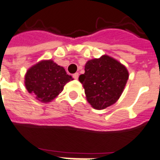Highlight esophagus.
Wrapping results in <instances>:
<instances>
[{
  "label": "esophagus",
  "mask_w": 160,
  "mask_h": 160,
  "mask_svg": "<svg viewBox=\"0 0 160 160\" xmlns=\"http://www.w3.org/2000/svg\"><path fill=\"white\" fill-rule=\"evenodd\" d=\"M78 76H79L78 72H76V73H74V74L72 75V77H73V78L76 79V80H77V79L78 78Z\"/></svg>",
  "instance_id": "34e87169"
}]
</instances>
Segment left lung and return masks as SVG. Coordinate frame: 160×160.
Instances as JSON below:
<instances>
[{
  "mask_svg": "<svg viewBox=\"0 0 160 160\" xmlns=\"http://www.w3.org/2000/svg\"><path fill=\"white\" fill-rule=\"evenodd\" d=\"M129 77L128 71L117 59L104 55L86 63L79 81L85 90L87 101L101 110L113 105L122 95Z\"/></svg>",
  "mask_w": 160,
  "mask_h": 160,
  "instance_id": "left-lung-1",
  "label": "left lung"
}]
</instances>
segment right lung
I'll return each instance as SVG.
<instances>
[{
    "instance_id": "obj_1",
    "label": "right lung",
    "mask_w": 160,
    "mask_h": 160,
    "mask_svg": "<svg viewBox=\"0 0 160 160\" xmlns=\"http://www.w3.org/2000/svg\"><path fill=\"white\" fill-rule=\"evenodd\" d=\"M73 80L67 74L64 67L52 59L41 60L27 70L24 77L25 88L38 101L48 103L53 101L64 89L65 84Z\"/></svg>"
}]
</instances>
